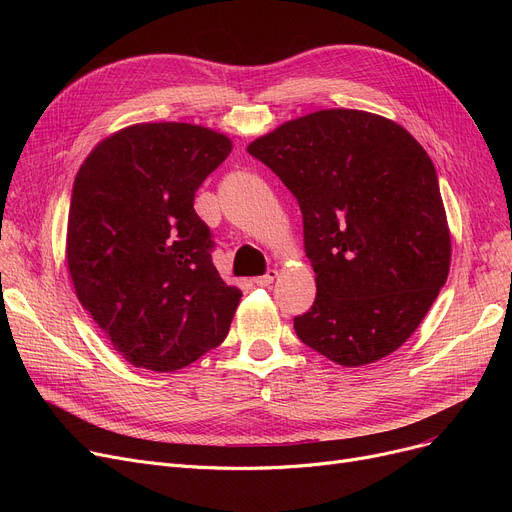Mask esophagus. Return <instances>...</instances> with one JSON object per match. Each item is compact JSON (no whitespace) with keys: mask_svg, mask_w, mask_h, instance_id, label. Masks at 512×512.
Returning <instances> with one entry per match:
<instances>
[{"mask_svg":"<svg viewBox=\"0 0 512 512\" xmlns=\"http://www.w3.org/2000/svg\"><path fill=\"white\" fill-rule=\"evenodd\" d=\"M276 278H278V270H267L263 276L255 278V284L257 286H270Z\"/></svg>","mask_w":512,"mask_h":512,"instance_id":"obj_1","label":"esophagus"}]
</instances>
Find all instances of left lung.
I'll list each match as a JSON object with an SVG mask.
<instances>
[{
  "instance_id": "8db88e82",
  "label": "left lung",
  "mask_w": 512,
  "mask_h": 512,
  "mask_svg": "<svg viewBox=\"0 0 512 512\" xmlns=\"http://www.w3.org/2000/svg\"><path fill=\"white\" fill-rule=\"evenodd\" d=\"M297 197L313 307L294 332L344 367L380 361L417 330L446 284L450 232L432 159L396 122L321 110L253 141Z\"/></svg>"
}]
</instances>
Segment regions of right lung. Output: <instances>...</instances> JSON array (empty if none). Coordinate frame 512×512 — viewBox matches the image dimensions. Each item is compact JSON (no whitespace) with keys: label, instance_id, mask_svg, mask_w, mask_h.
<instances>
[{"label":"right lung","instance_id":"1","mask_svg":"<svg viewBox=\"0 0 512 512\" xmlns=\"http://www.w3.org/2000/svg\"><path fill=\"white\" fill-rule=\"evenodd\" d=\"M230 151L226 134L197 124H134L101 141L74 178L68 272L134 367L182 369L230 330L242 292L215 270L211 230L193 205Z\"/></svg>","mask_w":512,"mask_h":512}]
</instances>
